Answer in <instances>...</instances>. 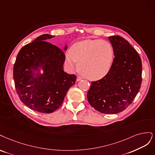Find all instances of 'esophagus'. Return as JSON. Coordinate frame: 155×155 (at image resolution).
<instances>
[{
	"mask_svg": "<svg viewBox=\"0 0 155 155\" xmlns=\"http://www.w3.org/2000/svg\"><path fill=\"white\" fill-rule=\"evenodd\" d=\"M82 79V78L81 77L78 76V77H77V82H78V81H81Z\"/></svg>",
	"mask_w": 155,
	"mask_h": 155,
	"instance_id": "obj_1",
	"label": "esophagus"
}]
</instances>
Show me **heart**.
<instances>
[{"instance_id":"obj_1","label":"heart","mask_w":155,"mask_h":155,"mask_svg":"<svg viewBox=\"0 0 155 155\" xmlns=\"http://www.w3.org/2000/svg\"><path fill=\"white\" fill-rule=\"evenodd\" d=\"M111 44L101 40H84L74 43L66 53L68 66L74 69L78 62V71L87 79L96 81L109 73L113 61Z\"/></svg>"}]
</instances>
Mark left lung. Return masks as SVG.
Listing matches in <instances>:
<instances>
[{
  "instance_id": "left-lung-1",
  "label": "left lung",
  "mask_w": 155,
  "mask_h": 155,
  "mask_svg": "<svg viewBox=\"0 0 155 155\" xmlns=\"http://www.w3.org/2000/svg\"><path fill=\"white\" fill-rule=\"evenodd\" d=\"M114 58L109 73L91 82L87 94L89 103L104 114L125 110L138 93L142 84V61L127 41L120 36L109 37Z\"/></svg>"
}]
</instances>
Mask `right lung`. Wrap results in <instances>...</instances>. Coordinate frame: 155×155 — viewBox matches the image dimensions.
<instances>
[{
	"label": "right lung",
	"mask_w": 155,
	"mask_h": 155,
	"mask_svg": "<svg viewBox=\"0 0 155 155\" xmlns=\"http://www.w3.org/2000/svg\"><path fill=\"white\" fill-rule=\"evenodd\" d=\"M54 36L44 34L19 51L13 66V79L21 102L32 110L42 113L56 111L75 82V74L64 71L66 59L61 49L45 41ZM68 47L66 46L64 49ZM44 73L41 74L39 68ZM38 71L36 77L34 71Z\"/></svg>",
	"instance_id": "right-lung-1"
}]
</instances>
